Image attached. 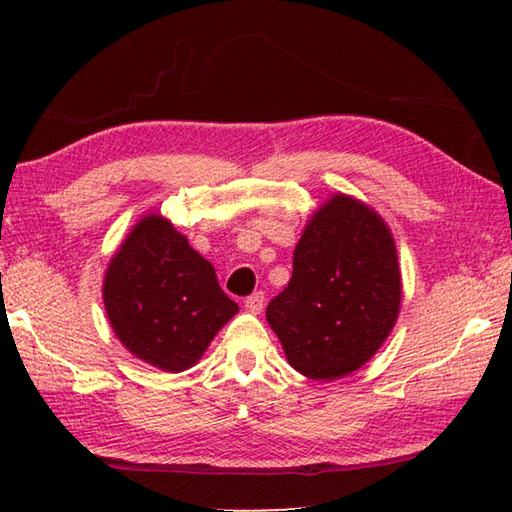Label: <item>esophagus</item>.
Listing matches in <instances>:
<instances>
[{"label": "esophagus", "mask_w": 512, "mask_h": 512, "mask_svg": "<svg viewBox=\"0 0 512 512\" xmlns=\"http://www.w3.org/2000/svg\"><path fill=\"white\" fill-rule=\"evenodd\" d=\"M264 302H266L264 293H262V291H257V293H253V296H248V298H246V309H248V311H253V314H259V311L264 309Z\"/></svg>", "instance_id": "1"}]
</instances>
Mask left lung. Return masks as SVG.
Masks as SVG:
<instances>
[{
  "instance_id": "left-lung-1",
  "label": "left lung",
  "mask_w": 512,
  "mask_h": 512,
  "mask_svg": "<svg viewBox=\"0 0 512 512\" xmlns=\"http://www.w3.org/2000/svg\"><path fill=\"white\" fill-rule=\"evenodd\" d=\"M402 273L393 232L359 198L332 194L293 250V275L266 307L291 368L316 381L352 375L395 327Z\"/></svg>"
}]
</instances>
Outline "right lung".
Returning a JSON list of instances; mask_svg holds the SVG:
<instances>
[{
    "instance_id": "obj_1",
    "label": "right lung",
    "mask_w": 512,
    "mask_h": 512,
    "mask_svg": "<svg viewBox=\"0 0 512 512\" xmlns=\"http://www.w3.org/2000/svg\"><path fill=\"white\" fill-rule=\"evenodd\" d=\"M103 305L119 343L164 372L192 368L239 311L214 266L158 212L142 216L112 255Z\"/></svg>"
}]
</instances>
